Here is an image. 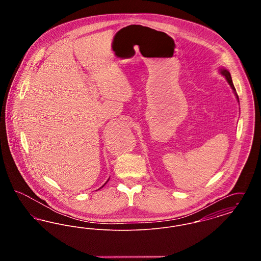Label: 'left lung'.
Returning <instances> with one entry per match:
<instances>
[{
    "instance_id": "1",
    "label": "left lung",
    "mask_w": 261,
    "mask_h": 261,
    "mask_svg": "<svg viewBox=\"0 0 261 261\" xmlns=\"http://www.w3.org/2000/svg\"><path fill=\"white\" fill-rule=\"evenodd\" d=\"M219 72H220V74L223 75L224 77L226 78V80H227V82H228V84L230 85V87L232 88V90H233V93H234V95L236 96L237 100H238V102H240V100H239V97H238V94H237L236 89L234 87V84H233V81H232V77H231V74H230V72L225 68V67H220L219 68V70H218Z\"/></svg>"
}]
</instances>
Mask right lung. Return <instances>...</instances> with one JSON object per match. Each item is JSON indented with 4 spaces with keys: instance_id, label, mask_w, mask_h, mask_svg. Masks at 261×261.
Returning <instances> with one entry per match:
<instances>
[{
    "instance_id": "obj_1",
    "label": "right lung",
    "mask_w": 261,
    "mask_h": 261,
    "mask_svg": "<svg viewBox=\"0 0 261 261\" xmlns=\"http://www.w3.org/2000/svg\"><path fill=\"white\" fill-rule=\"evenodd\" d=\"M109 180H110V178H109V179H108V181H107V182H106V183H105V184H103V185H102V186L100 187V188H99V189H101V188H102V187L105 186V185H106V184H107V183H108V182H109Z\"/></svg>"
}]
</instances>
